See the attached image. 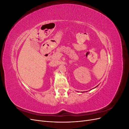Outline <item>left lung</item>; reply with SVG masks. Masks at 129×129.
Listing matches in <instances>:
<instances>
[{
	"label": "left lung",
	"instance_id": "8db88e82",
	"mask_svg": "<svg viewBox=\"0 0 129 129\" xmlns=\"http://www.w3.org/2000/svg\"><path fill=\"white\" fill-rule=\"evenodd\" d=\"M95 88H96V87H95Z\"/></svg>",
	"mask_w": 129,
	"mask_h": 129
}]
</instances>
